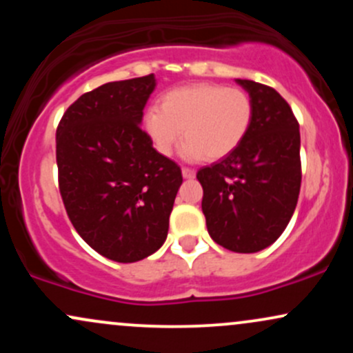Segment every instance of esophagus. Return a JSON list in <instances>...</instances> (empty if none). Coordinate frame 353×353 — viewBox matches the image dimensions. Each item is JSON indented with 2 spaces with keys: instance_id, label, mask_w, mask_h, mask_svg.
I'll return each mask as SVG.
<instances>
[{
  "instance_id": "esophagus-1",
  "label": "esophagus",
  "mask_w": 353,
  "mask_h": 353,
  "mask_svg": "<svg viewBox=\"0 0 353 353\" xmlns=\"http://www.w3.org/2000/svg\"><path fill=\"white\" fill-rule=\"evenodd\" d=\"M182 176H184L185 179H192V177L196 176V171L190 168H182Z\"/></svg>"
}]
</instances>
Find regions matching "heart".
<instances>
[{
	"label": "heart",
	"instance_id": "heart-1",
	"mask_svg": "<svg viewBox=\"0 0 353 353\" xmlns=\"http://www.w3.org/2000/svg\"><path fill=\"white\" fill-rule=\"evenodd\" d=\"M252 117L254 104L242 89L192 84L169 91L161 99V109H149L144 128L164 156H171L184 131L185 159L219 161L242 144Z\"/></svg>",
	"mask_w": 353,
	"mask_h": 353
}]
</instances>
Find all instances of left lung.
I'll use <instances>...</instances> for the list:
<instances>
[{
	"label": "left lung",
	"mask_w": 353,
	"mask_h": 353,
	"mask_svg": "<svg viewBox=\"0 0 353 353\" xmlns=\"http://www.w3.org/2000/svg\"><path fill=\"white\" fill-rule=\"evenodd\" d=\"M254 104L242 144L197 171L209 236L232 252L252 254L285 230L301 192V132L289 103L265 84L236 79Z\"/></svg>",
	"instance_id": "left-lung-1"
}]
</instances>
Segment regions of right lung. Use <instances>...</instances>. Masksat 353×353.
Returning <instances> with one entry per match:
<instances>
[{
	"instance_id": "add662e5",
	"label": "right lung",
	"mask_w": 353,
	"mask_h": 353,
	"mask_svg": "<svg viewBox=\"0 0 353 353\" xmlns=\"http://www.w3.org/2000/svg\"><path fill=\"white\" fill-rule=\"evenodd\" d=\"M154 74L78 98L56 131L59 192L71 224L111 261L137 262L164 244L181 168L141 129Z\"/></svg>"
}]
</instances>
